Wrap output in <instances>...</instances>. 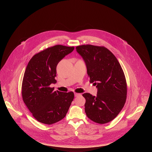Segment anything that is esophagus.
Here are the masks:
<instances>
[{
	"label": "esophagus",
	"mask_w": 152,
	"mask_h": 152,
	"mask_svg": "<svg viewBox=\"0 0 152 152\" xmlns=\"http://www.w3.org/2000/svg\"><path fill=\"white\" fill-rule=\"evenodd\" d=\"M80 96V94L75 93V97H77V96Z\"/></svg>",
	"instance_id": "obj_1"
}]
</instances>
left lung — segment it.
Masks as SVG:
<instances>
[{
	"mask_svg": "<svg viewBox=\"0 0 152 152\" xmlns=\"http://www.w3.org/2000/svg\"><path fill=\"white\" fill-rule=\"evenodd\" d=\"M85 64L90 82L97 88L96 96L84 93L85 111L92 121L104 124L114 119L123 109L127 85L123 69L114 54L104 47L82 45L76 48Z\"/></svg>",
	"mask_w": 152,
	"mask_h": 152,
	"instance_id": "left-lung-1",
	"label": "left lung"
}]
</instances>
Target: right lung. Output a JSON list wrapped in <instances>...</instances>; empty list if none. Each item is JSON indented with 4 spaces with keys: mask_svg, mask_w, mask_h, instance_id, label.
<instances>
[{
    "mask_svg": "<svg viewBox=\"0 0 152 152\" xmlns=\"http://www.w3.org/2000/svg\"><path fill=\"white\" fill-rule=\"evenodd\" d=\"M74 47L56 45L35 54L25 72L21 94L24 103L39 122L52 124L66 117L74 99V93L54 91L56 66L72 52Z\"/></svg>",
    "mask_w": 152,
    "mask_h": 152,
    "instance_id": "add662e5",
    "label": "right lung"
}]
</instances>
